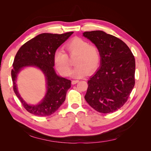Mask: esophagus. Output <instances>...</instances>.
<instances>
[{
    "instance_id": "obj_1",
    "label": "esophagus",
    "mask_w": 151,
    "mask_h": 151,
    "mask_svg": "<svg viewBox=\"0 0 151 151\" xmlns=\"http://www.w3.org/2000/svg\"><path fill=\"white\" fill-rule=\"evenodd\" d=\"M79 82V81L78 80H73V81H72V84H76V83H77Z\"/></svg>"
}]
</instances>
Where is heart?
<instances>
[{
    "label": "heart",
    "instance_id": "heart-1",
    "mask_svg": "<svg viewBox=\"0 0 151 151\" xmlns=\"http://www.w3.org/2000/svg\"><path fill=\"white\" fill-rule=\"evenodd\" d=\"M64 48L70 57L76 55L74 63L76 65L72 75L80 78L96 70L101 63V53L95 45L89 44L86 40L75 37L65 45ZM53 64L57 71L63 76L70 74L71 62L67 54L62 50H57L53 54Z\"/></svg>",
    "mask_w": 151,
    "mask_h": 151
}]
</instances>
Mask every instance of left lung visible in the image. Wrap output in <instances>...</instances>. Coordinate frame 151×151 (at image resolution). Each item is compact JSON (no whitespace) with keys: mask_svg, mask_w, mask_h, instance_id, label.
Masks as SVG:
<instances>
[{"mask_svg":"<svg viewBox=\"0 0 151 151\" xmlns=\"http://www.w3.org/2000/svg\"><path fill=\"white\" fill-rule=\"evenodd\" d=\"M83 36L99 48L101 57V67L88 82L86 101L99 113L115 111L135 86L134 55L122 40L104 31H86Z\"/></svg>","mask_w":151,"mask_h":151,"instance_id":"1","label":"left lung"}]
</instances>
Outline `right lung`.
<instances>
[{
    "label": "right lung",
    "instance_id": "add662e5",
    "mask_svg": "<svg viewBox=\"0 0 151 151\" xmlns=\"http://www.w3.org/2000/svg\"><path fill=\"white\" fill-rule=\"evenodd\" d=\"M73 33L40 34L25 43L17 51L11 70L13 89L29 113L40 116H50L64 102L67 91L71 86V81L56 74L53 68V54ZM27 66L40 68L47 79V93L42 102L35 106L29 105L24 101L18 93L16 87L15 79L18 72L22 68Z\"/></svg>",
    "mask_w": 151,
    "mask_h": 151
}]
</instances>
